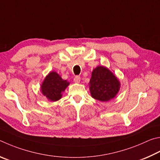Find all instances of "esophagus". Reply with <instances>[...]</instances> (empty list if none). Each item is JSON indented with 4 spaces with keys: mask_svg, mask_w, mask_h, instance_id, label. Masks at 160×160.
<instances>
[{
    "mask_svg": "<svg viewBox=\"0 0 160 160\" xmlns=\"http://www.w3.org/2000/svg\"><path fill=\"white\" fill-rule=\"evenodd\" d=\"M80 81H81V78L80 77H78V76H77V77H75L74 78V82L77 83H80Z\"/></svg>",
    "mask_w": 160,
    "mask_h": 160,
    "instance_id": "1",
    "label": "esophagus"
}]
</instances>
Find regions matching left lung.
<instances>
[{
  "mask_svg": "<svg viewBox=\"0 0 160 160\" xmlns=\"http://www.w3.org/2000/svg\"><path fill=\"white\" fill-rule=\"evenodd\" d=\"M121 83L108 67L98 66L91 74L89 90L91 97L101 102L113 99L119 93Z\"/></svg>",
  "mask_w": 160,
  "mask_h": 160,
  "instance_id": "obj_1",
  "label": "left lung"
}]
</instances>
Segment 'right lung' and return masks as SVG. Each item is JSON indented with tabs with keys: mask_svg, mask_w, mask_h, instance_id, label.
I'll list each match as a JSON object with an SVG mask.
<instances>
[{
	"mask_svg": "<svg viewBox=\"0 0 160 160\" xmlns=\"http://www.w3.org/2000/svg\"><path fill=\"white\" fill-rule=\"evenodd\" d=\"M69 85V82L62 79L56 72L52 71L45 77L41 83V91L48 100L55 102L61 99L63 92Z\"/></svg>",
	"mask_w": 160,
	"mask_h": 160,
	"instance_id": "right-lung-1",
	"label": "right lung"
}]
</instances>
